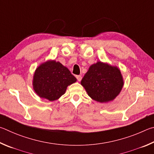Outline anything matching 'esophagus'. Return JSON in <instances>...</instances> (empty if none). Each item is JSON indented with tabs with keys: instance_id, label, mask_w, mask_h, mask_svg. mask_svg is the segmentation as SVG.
<instances>
[{
	"instance_id": "1",
	"label": "esophagus",
	"mask_w": 154,
	"mask_h": 154,
	"mask_svg": "<svg viewBox=\"0 0 154 154\" xmlns=\"http://www.w3.org/2000/svg\"><path fill=\"white\" fill-rule=\"evenodd\" d=\"M76 79H77V80H78V81L80 82V80H82V76H81V75H76Z\"/></svg>"
}]
</instances>
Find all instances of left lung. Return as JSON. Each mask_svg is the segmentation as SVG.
Returning a JSON list of instances; mask_svg holds the SVG:
<instances>
[{
  "mask_svg": "<svg viewBox=\"0 0 154 154\" xmlns=\"http://www.w3.org/2000/svg\"><path fill=\"white\" fill-rule=\"evenodd\" d=\"M80 84L93 100L107 103L119 95L124 86V80L117 66L99 61L89 67Z\"/></svg>",
  "mask_w": 154,
  "mask_h": 154,
  "instance_id": "obj_1",
  "label": "left lung"
}]
</instances>
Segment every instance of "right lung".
<instances>
[{
    "label": "right lung",
    "instance_id": "1",
    "mask_svg": "<svg viewBox=\"0 0 154 154\" xmlns=\"http://www.w3.org/2000/svg\"><path fill=\"white\" fill-rule=\"evenodd\" d=\"M67 67L55 60H48L35 70L32 85L40 98L50 101L57 100L65 94L68 86L76 82Z\"/></svg>",
    "mask_w": 154,
    "mask_h": 154
}]
</instances>
